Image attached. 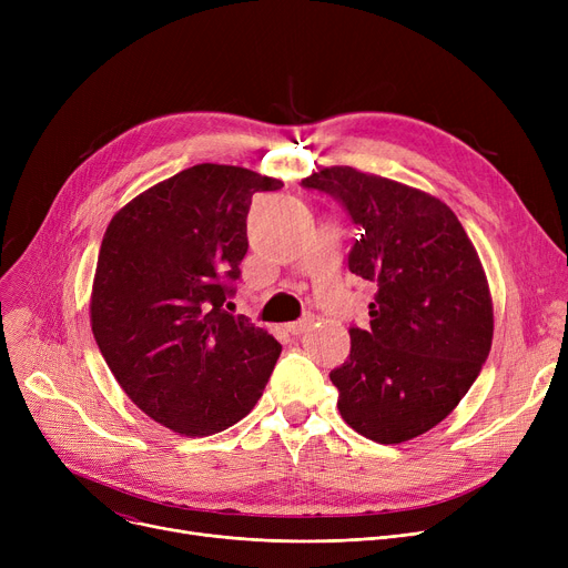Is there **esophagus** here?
<instances>
[{
    "instance_id": "1",
    "label": "esophagus",
    "mask_w": 568,
    "mask_h": 568,
    "mask_svg": "<svg viewBox=\"0 0 568 568\" xmlns=\"http://www.w3.org/2000/svg\"><path fill=\"white\" fill-rule=\"evenodd\" d=\"M311 317H302V320H296V322H290L287 326H285V329L292 334V336H302L306 329H308V326H311Z\"/></svg>"
}]
</instances>
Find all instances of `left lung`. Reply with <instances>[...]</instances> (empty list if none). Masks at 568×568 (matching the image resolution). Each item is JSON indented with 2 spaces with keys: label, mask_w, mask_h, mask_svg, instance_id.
Segmentation results:
<instances>
[{
  "label": "left lung",
  "mask_w": 568,
  "mask_h": 568,
  "mask_svg": "<svg viewBox=\"0 0 568 568\" xmlns=\"http://www.w3.org/2000/svg\"><path fill=\"white\" fill-rule=\"evenodd\" d=\"M304 189L338 200L362 236L349 272L377 285L368 329L329 373L345 424L379 444L419 437L454 412L493 345V300L476 248L442 200L347 165Z\"/></svg>",
  "instance_id": "1"
}]
</instances>
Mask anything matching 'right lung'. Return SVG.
Masks as SVG:
<instances>
[{
  "instance_id": "obj_1",
  "label": "right lung",
  "mask_w": 568,
  "mask_h": 568,
  "mask_svg": "<svg viewBox=\"0 0 568 568\" xmlns=\"http://www.w3.org/2000/svg\"><path fill=\"white\" fill-rule=\"evenodd\" d=\"M281 179L200 163L119 209L99 253L92 332L119 386L154 422L214 435L255 407L281 343L225 311L248 251L246 216Z\"/></svg>"
}]
</instances>
